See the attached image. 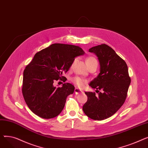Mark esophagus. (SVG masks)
<instances>
[{
  "mask_svg": "<svg viewBox=\"0 0 148 148\" xmlns=\"http://www.w3.org/2000/svg\"><path fill=\"white\" fill-rule=\"evenodd\" d=\"M74 92H75V94H80V93L82 92V91L81 90L79 89L78 88H75V89H74Z\"/></svg>",
  "mask_w": 148,
  "mask_h": 148,
  "instance_id": "34e87169",
  "label": "esophagus"
}]
</instances>
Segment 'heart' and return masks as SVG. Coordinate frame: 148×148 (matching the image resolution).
<instances>
[{"instance_id":"b5f03b06","label":"heart","mask_w":148,"mask_h":148,"mask_svg":"<svg viewBox=\"0 0 148 148\" xmlns=\"http://www.w3.org/2000/svg\"><path fill=\"white\" fill-rule=\"evenodd\" d=\"M86 62L87 64V65L92 64H95V63L98 64L97 60L95 58L92 57V56H89V57L87 58L86 60ZM72 65H73V64L71 65V66ZM71 81L76 86L80 88L84 87V86L86 84V83L87 82L86 80H85L84 79H83V78H82V77H74Z\"/></svg>"}]
</instances>
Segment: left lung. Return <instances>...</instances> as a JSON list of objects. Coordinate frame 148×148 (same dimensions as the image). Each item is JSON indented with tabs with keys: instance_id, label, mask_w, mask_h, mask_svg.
Here are the masks:
<instances>
[{
	"instance_id": "obj_1",
	"label": "left lung",
	"mask_w": 148,
	"mask_h": 148,
	"mask_svg": "<svg viewBox=\"0 0 148 148\" xmlns=\"http://www.w3.org/2000/svg\"><path fill=\"white\" fill-rule=\"evenodd\" d=\"M89 51L94 53L99 62L100 73L89 84L99 93L96 97L95 92H85L88 101L83 110L90 119L102 121L113 115L125 103L131 79L126 62L110 46L103 44Z\"/></svg>"
}]
</instances>
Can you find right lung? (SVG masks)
<instances>
[{
	"label": "right lung",
	"instance_id": "1",
	"mask_svg": "<svg viewBox=\"0 0 148 148\" xmlns=\"http://www.w3.org/2000/svg\"><path fill=\"white\" fill-rule=\"evenodd\" d=\"M84 53L79 46L56 43L37 52L23 72L22 94L30 110L44 119L59 115L74 86L69 83L56 88L53 83L66 81L62 76L75 58Z\"/></svg>",
	"mask_w": 148,
	"mask_h": 148
}]
</instances>
